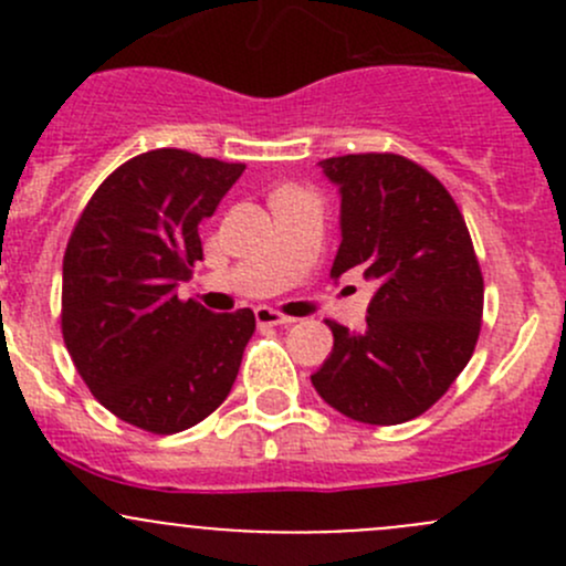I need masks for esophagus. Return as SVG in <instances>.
Segmentation results:
<instances>
[{"instance_id":"1","label":"esophagus","mask_w":566,"mask_h":566,"mask_svg":"<svg viewBox=\"0 0 566 566\" xmlns=\"http://www.w3.org/2000/svg\"><path fill=\"white\" fill-rule=\"evenodd\" d=\"M254 317L260 325H293L295 323V317L282 315V312L271 310V306H256Z\"/></svg>"}]
</instances>
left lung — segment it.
<instances>
[{
	"label": "left lung",
	"instance_id": "8db88e82",
	"mask_svg": "<svg viewBox=\"0 0 566 566\" xmlns=\"http://www.w3.org/2000/svg\"><path fill=\"white\" fill-rule=\"evenodd\" d=\"M339 186L342 243L331 276L378 282L367 328L325 319L334 350L312 375L319 397L364 424H402L438 402L471 361L484 282L465 219L424 167L394 153L319 161Z\"/></svg>",
	"mask_w": 566,
	"mask_h": 566
}]
</instances>
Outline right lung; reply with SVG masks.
Segmentation results:
<instances>
[{
	"label": "right lung",
	"instance_id": "right-lung-1",
	"mask_svg": "<svg viewBox=\"0 0 566 566\" xmlns=\"http://www.w3.org/2000/svg\"><path fill=\"white\" fill-rule=\"evenodd\" d=\"M243 164L161 147L114 169L78 216L62 260V336L117 419L172 436L230 394L254 312L213 315L177 284L202 260L199 224Z\"/></svg>",
	"mask_w": 566,
	"mask_h": 566
}]
</instances>
